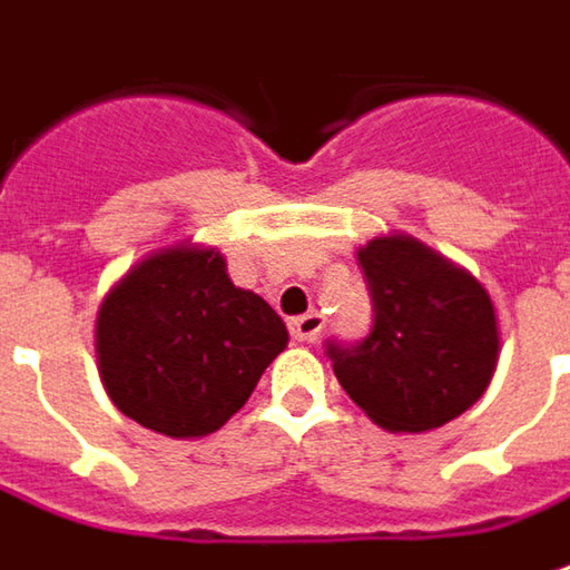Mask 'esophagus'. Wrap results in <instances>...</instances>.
<instances>
[{
    "label": "esophagus",
    "instance_id": "1",
    "mask_svg": "<svg viewBox=\"0 0 570 570\" xmlns=\"http://www.w3.org/2000/svg\"><path fill=\"white\" fill-rule=\"evenodd\" d=\"M288 330H292V336L297 342H314L320 336V330H323V317L320 314H301V317L288 320Z\"/></svg>",
    "mask_w": 570,
    "mask_h": 570
}]
</instances>
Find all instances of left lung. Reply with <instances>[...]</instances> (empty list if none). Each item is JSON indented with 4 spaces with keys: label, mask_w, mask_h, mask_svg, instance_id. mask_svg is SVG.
Listing matches in <instances>:
<instances>
[{
    "label": "left lung",
    "mask_w": 570,
    "mask_h": 570,
    "mask_svg": "<svg viewBox=\"0 0 570 570\" xmlns=\"http://www.w3.org/2000/svg\"><path fill=\"white\" fill-rule=\"evenodd\" d=\"M358 263L374 323L358 345L326 342L342 390L393 434L448 425L492 383V297L466 269L405 234L367 240Z\"/></svg>",
    "instance_id": "1"
}]
</instances>
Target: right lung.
Here are the masks:
<instances>
[{"instance_id": "right-lung-1", "label": "right lung", "mask_w": 570, "mask_h": 570, "mask_svg": "<svg viewBox=\"0 0 570 570\" xmlns=\"http://www.w3.org/2000/svg\"><path fill=\"white\" fill-rule=\"evenodd\" d=\"M288 345L273 307L193 244L145 256L107 292L95 348L107 396L142 428L203 438L250 400Z\"/></svg>"}]
</instances>
